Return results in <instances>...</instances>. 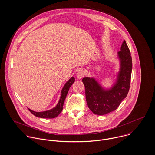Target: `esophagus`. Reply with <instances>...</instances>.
I'll return each mask as SVG.
<instances>
[{
	"instance_id": "34e87169",
	"label": "esophagus",
	"mask_w": 155,
	"mask_h": 155,
	"mask_svg": "<svg viewBox=\"0 0 155 155\" xmlns=\"http://www.w3.org/2000/svg\"><path fill=\"white\" fill-rule=\"evenodd\" d=\"M85 75V71L84 69H80L76 74V77L78 79H82Z\"/></svg>"
}]
</instances>
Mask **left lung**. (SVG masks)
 <instances>
[{
  "instance_id": "1",
  "label": "left lung",
  "mask_w": 155,
  "mask_h": 155,
  "mask_svg": "<svg viewBox=\"0 0 155 155\" xmlns=\"http://www.w3.org/2000/svg\"><path fill=\"white\" fill-rule=\"evenodd\" d=\"M120 60V70L117 82L109 91L101 88L94 79H82L85 88V97L89 109L95 114L104 115L115 110L126 98L130 87L132 72V57L125 41L118 52Z\"/></svg>"
}]
</instances>
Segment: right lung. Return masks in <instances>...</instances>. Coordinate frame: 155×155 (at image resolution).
I'll list each match as a JSON object with an SVG mask.
<instances>
[{
    "instance_id": "obj_1",
    "label": "right lung",
    "mask_w": 155,
    "mask_h": 155,
    "mask_svg": "<svg viewBox=\"0 0 155 155\" xmlns=\"http://www.w3.org/2000/svg\"><path fill=\"white\" fill-rule=\"evenodd\" d=\"M74 81H75V79L73 77H72L67 82L66 84H65L64 87H63V88L61 91V97H60L59 102L54 109L49 110L45 111H42V112H36V111L31 110L29 109H28V110L35 116L41 117V118L52 119V118H55V117H57L58 115L61 112V111L63 110V104H64V102L66 99V97L67 92L69 90V88H70V87L74 83Z\"/></svg>"
}]
</instances>
